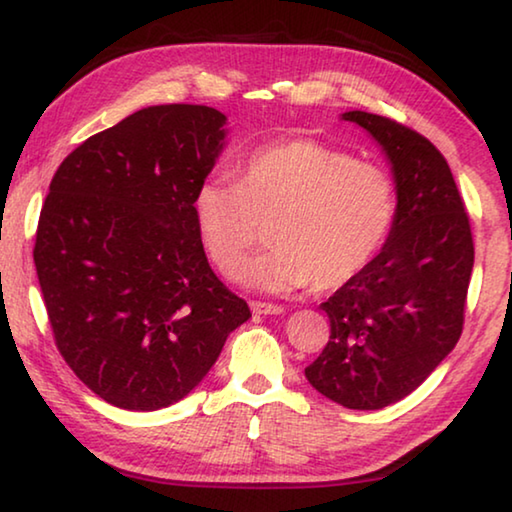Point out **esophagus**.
Returning a JSON list of instances; mask_svg holds the SVG:
<instances>
[{"mask_svg":"<svg viewBox=\"0 0 512 512\" xmlns=\"http://www.w3.org/2000/svg\"><path fill=\"white\" fill-rule=\"evenodd\" d=\"M250 309H253V314H259V316H273V314H282L284 311L282 305H273V302H262V300L250 302Z\"/></svg>","mask_w":512,"mask_h":512,"instance_id":"esophagus-1","label":"esophagus"}]
</instances>
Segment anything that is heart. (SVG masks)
I'll list each match as a JSON object with an SVG mask.
<instances>
[{
  "label": "heart",
  "mask_w": 512,
  "mask_h": 512,
  "mask_svg": "<svg viewBox=\"0 0 512 512\" xmlns=\"http://www.w3.org/2000/svg\"><path fill=\"white\" fill-rule=\"evenodd\" d=\"M194 216L210 262L237 277L273 232L275 248L250 273L257 287L334 291L352 282L386 244L395 185L377 164L296 137L259 146L239 180L207 176Z\"/></svg>",
  "instance_id": "b5f03b06"
}]
</instances>
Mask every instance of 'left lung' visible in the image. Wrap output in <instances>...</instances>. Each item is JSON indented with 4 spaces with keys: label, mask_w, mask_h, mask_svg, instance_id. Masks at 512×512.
<instances>
[{
    "label": "left lung",
    "mask_w": 512,
    "mask_h": 512,
    "mask_svg": "<svg viewBox=\"0 0 512 512\" xmlns=\"http://www.w3.org/2000/svg\"><path fill=\"white\" fill-rule=\"evenodd\" d=\"M343 119L384 146L397 210L381 253L320 305L332 334L305 375L345 409L375 411L413 393L461 339L474 241L449 164L427 137L361 110Z\"/></svg>",
    "instance_id": "obj_1"
}]
</instances>
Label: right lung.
<instances>
[{"mask_svg": "<svg viewBox=\"0 0 512 512\" xmlns=\"http://www.w3.org/2000/svg\"><path fill=\"white\" fill-rule=\"evenodd\" d=\"M223 124L210 106L142 108L51 178L33 246L51 332L74 375L119 409L183 400L250 318L214 275L194 216Z\"/></svg>", "mask_w": 512, "mask_h": 512, "instance_id": "1", "label": "right lung"}]
</instances>
